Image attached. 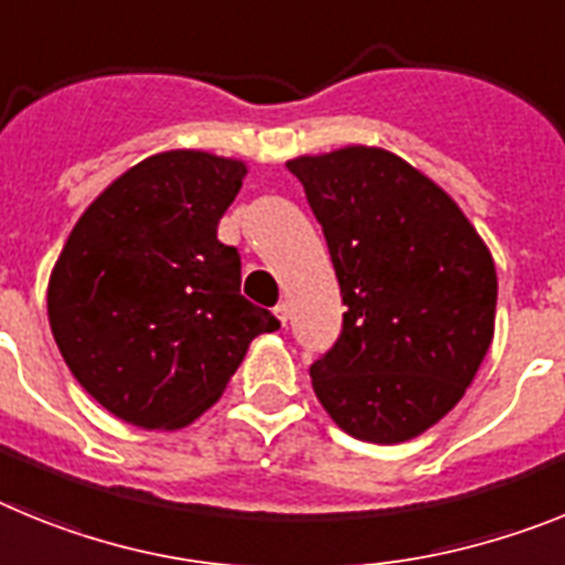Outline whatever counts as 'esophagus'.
<instances>
[{
  "instance_id": "esophagus-1",
  "label": "esophagus",
  "mask_w": 565,
  "mask_h": 565,
  "mask_svg": "<svg viewBox=\"0 0 565 565\" xmlns=\"http://www.w3.org/2000/svg\"><path fill=\"white\" fill-rule=\"evenodd\" d=\"M276 318L284 323V327H287V321H289V303H284V301L278 303V307H276Z\"/></svg>"
}]
</instances>
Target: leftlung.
I'll return each instance as SVG.
<instances>
[{"instance_id": "1", "label": "left lung", "mask_w": 565, "mask_h": 565, "mask_svg": "<svg viewBox=\"0 0 565 565\" xmlns=\"http://www.w3.org/2000/svg\"><path fill=\"white\" fill-rule=\"evenodd\" d=\"M347 303L312 390L347 435L404 444L463 398L494 335L498 273L478 230L401 156L352 145L287 161Z\"/></svg>"}]
</instances>
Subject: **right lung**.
I'll return each mask as SVG.
<instances>
[{"label": "right lung", "mask_w": 565, "mask_h": 565, "mask_svg": "<svg viewBox=\"0 0 565 565\" xmlns=\"http://www.w3.org/2000/svg\"><path fill=\"white\" fill-rule=\"evenodd\" d=\"M247 175L238 159L167 150L82 213L47 284L73 377L141 429H181L222 398L255 335L281 323L242 296L218 222Z\"/></svg>", "instance_id": "add662e5"}]
</instances>
